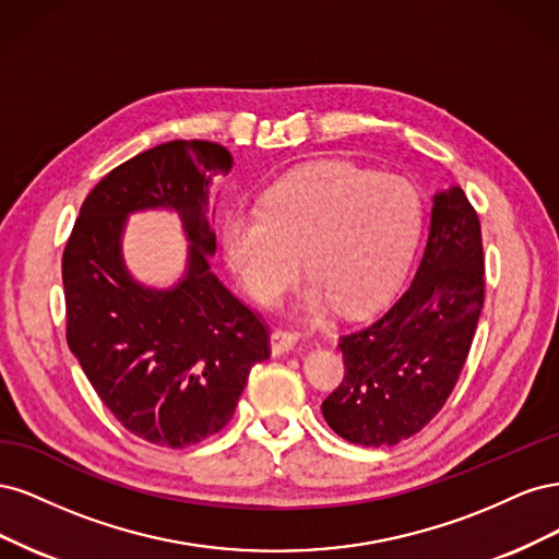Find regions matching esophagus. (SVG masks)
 Returning <instances> with one entry per match:
<instances>
[{"instance_id":"obj_1","label":"esophagus","mask_w":559,"mask_h":559,"mask_svg":"<svg viewBox=\"0 0 559 559\" xmlns=\"http://www.w3.org/2000/svg\"><path fill=\"white\" fill-rule=\"evenodd\" d=\"M300 335L292 329H277L273 335H270V347H273V354H284L298 345Z\"/></svg>"}]
</instances>
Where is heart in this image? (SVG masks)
Returning a JSON list of instances; mask_svg holds the SVG:
<instances>
[{"label": "heart", "mask_w": 559, "mask_h": 559, "mask_svg": "<svg viewBox=\"0 0 559 559\" xmlns=\"http://www.w3.org/2000/svg\"><path fill=\"white\" fill-rule=\"evenodd\" d=\"M421 228L411 181L343 163H317L270 186L261 210H238L224 224V249L245 292L275 302L300 275L314 282L306 310L331 302L345 314L376 310L394 294Z\"/></svg>", "instance_id": "obj_1"}]
</instances>
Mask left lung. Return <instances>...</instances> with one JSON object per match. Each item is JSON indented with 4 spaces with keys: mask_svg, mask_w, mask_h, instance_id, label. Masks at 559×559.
Returning <instances> with one entry per match:
<instances>
[{
    "mask_svg": "<svg viewBox=\"0 0 559 559\" xmlns=\"http://www.w3.org/2000/svg\"><path fill=\"white\" fill-rule=\"evenodd\" d=\"M485 300L480 218L460 186L433 195L425 257L401 298L341 335L345 378L321 403L345 441L396 445L443 408L466 364Z\"/></svg>",
    "mask_w": 559,
    "mask_h": 559,
    "instance_id": "8db88e82",
    "label": "left lung"
}]
</instances>
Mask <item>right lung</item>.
Segmentation results:
<instances>
[{
	"label": "right lung",
	"instance_id": "1",
	"mask_svg": "<svg viewBox=\"0 0 559 559\" xmlns=\"http://www.w3.org/2000/svg\"><path fill=\"white\" fill-rule=\"evenodd\" d=\"M233 163L226 146L205 140L138 154L83 200L62 253L67 345L111 415L160 448L222 431L251 366L270 357L267 324L210 263L207 186ZM146 206L177 209L190 235V267L175 290L140 287L120 259L124 216Z\"/></svg>",
	"mask_w": 559,
	"mask_h": 559
}]
</instances>
